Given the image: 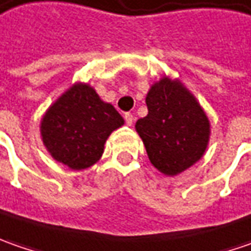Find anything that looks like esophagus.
Listing matches in <instances>:
<instances>
[{
	"mask_svg": "<svg viewBox=\"0 0 251 251\" xmlns=\"http://www.w3.org/2000/svg\"><path fill=\"white\" fill-rule=\"evenodd\" d=\"M124 119H126L127 126H132V123H134V116H132L131 113H126V114H124Z\"/></svg>",
	"mask_w": 251,
	"mask_h": 251,
	"instance_id": "esophagus-1",
	"label": "esophagus"
}]
</instances>
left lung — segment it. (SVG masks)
<instances>
[{
    "mask_svg": "<svg viewBox=\"0 0 251 251\" xmlns=\"http://www.w3.org/2000/svg\"><path fill=\"white\" fill-rule=\"evenodd\" d=\"M148 114L135 124L151 163L176 176L202 158L209 120L193 93L178 79L163 76L147 95Z\"/></svg>",
    "mask_w": 251,
    "mask_h": 251,
    "instance_id": "left-lung-1",
    "label": "left lung"
}]
</instances>
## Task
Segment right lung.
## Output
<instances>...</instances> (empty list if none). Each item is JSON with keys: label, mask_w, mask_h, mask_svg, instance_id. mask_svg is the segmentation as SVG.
<instances>
[{"label": "right lung", "mask_w": 251, "mask_h": 251, "mask_svg": "<svg viewBox=\"0 0 251 251\" xmlns=\"http://www.w3.org/2000/svg\"><path fill=\"white\" fill-rule=\"evenodd\" d=\"M124 120L88 83H75L46 111L40 123L44 147L57 162L73 170L100 159L104 142Z\"/></svg>", "instance_id": "right-lung-1"}]
</instances>
